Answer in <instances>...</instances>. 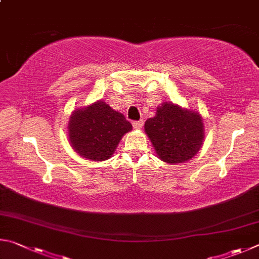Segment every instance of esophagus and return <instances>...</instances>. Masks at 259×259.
Listing matches in <instances>:
<instances>
[{
    "label": "esophagus",
    "instance_id": "34e87169",
    "mask_svg": "<svg viewBox=\"0 0 259 259\" xmlns=\"http://www.w3.org/2000/svg\"><path fill=\"white\" fill-rule=\"evenodd\" d=\"M142 126H143V121L142 120H135V121H133V127H134V128L140 130V128H142Z\"/></svg>",
    "mask_w": 259,
    "mask_h": 259
}]
</instances>
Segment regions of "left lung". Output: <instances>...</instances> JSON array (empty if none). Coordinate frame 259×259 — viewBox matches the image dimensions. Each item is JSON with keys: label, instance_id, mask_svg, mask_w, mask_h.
<instances>
[{"label": "left lung", "instance_id": "1", "mask_svg": "<svg viewBox=\"0 0 259 259\" xmlns=\"http://www.w3.org/2000/svg\"><path fill=\"white\" fill-rule=\"evenodd\" d=\"M144 131L157 156L168 164L190 160L200 150L205 138L200 113L165 102L149 118Z\"/></svg>", "mask_w": 259, "mask_h": 259}]
</instances>
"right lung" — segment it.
<instances>
[{"instance_id":"add662e5","label":"right lung","mask_w":259,"mask_h":259,"mask_svg":"<svg viewBox=\"0 0 259 259\" xmlns=\"http://www.w3.org/2000/svg\"><path fill=\"white\" fill-rule=\"evenodd\" d=\"M132 130L124 115L115 111L106 102L76 109L68 122L69 142L79 156L94 161L110 158L122 135Z\"/></svg>"}]
</instances>
